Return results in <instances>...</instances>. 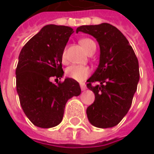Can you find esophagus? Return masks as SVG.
I'll return each instance as SVG.
<instances>
[{"instance_id":"esophagus-1","label":"esophagus","mask_w":154,"mask_h":154,"mask_svg":"<svg viewBox=\"0 0 154 154\" xmlns=\"http://www.w3.org/2000/svg\"><path fill=\"white\" fill-rule=\"evenodd\" d=\"M80 87H81V90L82 91L86 90V85L85 83H80Z\"/></svg>"}]
</instances>
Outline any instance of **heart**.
<instances>
[{"label":"heart","instance_id":"obj_1","mask_svg":"<svg viewBox=\"0 0 154 154\" xmlns=\"http://www.w3.org/2000/svg\"><path fill=\"white\" fill-rule=\"evenodd\" d=\"M80 45L86 51V53H89L90 51L93 48H96L94 42L89 38H83L79 41ZM61 60L63 63L67 62V50L64 49L61 54ZM91 73V69L87 66H78V65H71L66 69V76L71 79H74L78 82H82L85 79L89 77Z\"/></svg>","mask_w":154,"mask_h":154}]
</instances>
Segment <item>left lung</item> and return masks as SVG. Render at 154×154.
<instances>
[{
  "label": "left lung",
  "instance_id": "8db88e82",
  "mask_svg": "<svg viewBox=\"0 0 154 154\" xmlns=\"http://www.w3.org/2000/svg\"><path fill=\"white\" fill-rule=\"evenodd\" d=\"M93 35L100 45V62L87 80L95 99L86 109L90 123L100 128L118 125L131 107L139 81L138 60L124 35L114 26H81L77 33ZM98 85L93 86V82Z\"/></svg>",
  "mask_w": 154,
  "mask_h": 154
}]
</instances>
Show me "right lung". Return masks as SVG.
Instances as JSON below:
<instances>
[{
    "label": "right lung",
    "mask_w": 154,
    "mask_h": 154,
    "mask_svg": "<svg viewBox=\"0 0 154 154\" xmlns=\"http://www.w3.org/2000/svg\"><path fill=\"white\" fill-rule=\"evenodd\" d=\"M73 29L47 25L22 48L16 69V86L26 116L36 127L59 125L69 99L78 96V82L69 77L54 84L51 77H62L61 54Z\"/></svg>",
    "instance_id": "obj_1"
}]
</instances>
